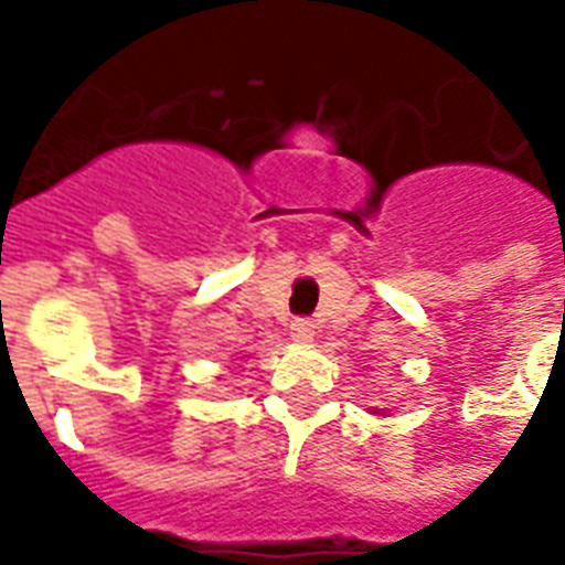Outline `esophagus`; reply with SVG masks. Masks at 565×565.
<instances>
[{
  "label": "esophagus",
  "instance_id": "1",
  "mask_svg": "<svg viewBox=\"0 0 565 565\" xmlns=\"http://www.w3.org/2000/svg\"><path fill=\"white\" fill-rule=\"evenodd\" d=\"M290 337L296 343H310V340H313V322H310V319H292Z\"/></svg>",
  "mask_w": 565,
  "mask_h": 565
}]
</instances>
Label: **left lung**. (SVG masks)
I'll use <instances>...</instances> for the list:
<instances>
[{"mask_svg":"<svg viewBox=\"0 0 565 565\" xmlns=\"http://www.w3.org/2000/svg\"><path fill=\"white\" fill-rule=\"evenodd\" d=\"M375 413H377V411H375Z\"/></svg>","mask_w":565,"mask_h":565,"instance_id":"left-lung-1","label":"left lung"}]
</instances>
